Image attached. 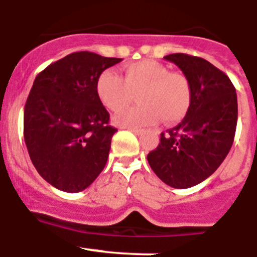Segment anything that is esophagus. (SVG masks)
<instances>
[{
    "instance_id": "esophagus-1",
    "label": "esophagus",
    "mask_w": 257,
    "mask_h": 257,
    "mask_svg": "<svg viewBox=\"0 0 257 257\" xmlns=\"http://www.w3.org/2000/svg\"><path fill=\"white\" fill-rule=\"evenodd\" d=\"M126 129H128V131H131V132H133L134 134H138V136H140V134H142L143 132H145V131H143V129L134 128V126H128V128H126Z\"/></svg>"
}]
</instances>
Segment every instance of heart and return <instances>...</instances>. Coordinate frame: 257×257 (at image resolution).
Listing matches in <instances>:
<instances>
[{"instance_id": "heart-1", "label": "heart", "mask_w": 257, "mask_h": 257, "mask_svg": "<svg viewBox=\"0 0 257 257\" xmlns=\"http://www.w3.org/2000/svg\"><path fill=\"white\" fill-rule=\"evenodd\" d=\"M124 78L112 69L98 75L96 93L103 106L119 111L140 93L138 107L125 108L115 115L120 126H142L156 124L161 116L165 123L174 124L187 115L192 101V89L183 74L170 71L165 65L152 60L129 64Z\"/></svg>"}]
</instances>
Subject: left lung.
<instances>
[{
    "mask_svg": "<svg viewBox=\"0 0 257 257\" xmlns=\"http://www.w3.org/2000/svg\"><path fill=\"white\" fill-rule=\"evenodd\" d=\"M164 59L188 79L192 101L182 123L161 133L147 160L164 183L184 189L207 179L229 152L237 126V93L229 78L205 59L186 54Z\"/></svg>",
    "mask_w": 257,
    "mask_h": 257,
    "instance_id": "1",
    "label": "left lung"
}]
</instances>
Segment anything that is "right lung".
I'll return each instance as SVG.
<instances>
[{
	"label": "right lung",
	"instance_id": "1",
	"mask_svg": "<svg viewBox=\"0 0 257 257\" xmlns=\"http://www.w3.org/2000/svg\"><path fill=\"white\" fill-rule=\"evenodd\" d=\"M120 61L80 51L48 65L34 79L24 108L25 145L39 175L60 191H83L105 168L117 129L108 125L96 82Z\"/></svg>",
	"mask_w": 257,
	"mask_h": 257
}]
</instances>
